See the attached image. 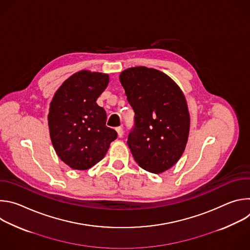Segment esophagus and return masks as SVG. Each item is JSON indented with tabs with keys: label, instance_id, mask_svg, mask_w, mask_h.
Listing matches in <instances>:
<instances>
[{
	"label": "esophagus",
	"instance_id": "obj_1",
	"mask_svg": "<svg viewBox=\"0 0 250 250\" xmlns=\"http://www.w3.org/2000/svg\"><path fill=\"white\" fill-rule=\"evenodd\" d=\"M116 130H117V132H118V135H119V137H123V135H124V129H123V127H121V126H119V127H117L116 128Z\"/></svg>",
	"mask_w": 250,
	"mask_h": 250
}]
</instances>
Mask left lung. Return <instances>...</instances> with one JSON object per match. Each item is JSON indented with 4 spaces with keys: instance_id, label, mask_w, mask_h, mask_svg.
<instances>
[{
    "instance_id": "obj_1",
    "label": "left lung",
    "mask_w": 250,
    "mask_h": 250,
    "mask_svg": "<svg viewBox=\"0 0 250 250\" xmlns=\"http://www.w3.org/2000/svg\"><path fill=\"white\" fill-rule=\"evenodd\" d=\"M120 81L134 112L127 146L135 162L155 174L168 170L180 159L189 135L183 92L161 71L144 66L123 71Z\"/></svg>"
}]
</instances>
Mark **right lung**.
Returning a JSON list of instances; mask_svg holds the SVG:
<instances>
[{
    "instance_id": "obj_1",
    "label": "right lung",
    "mask_w": 250,
    "mask_h": 250,
    "mask_svg": "<svg viewBox=\"0 0 250 250\" xmlns=\"http://www.w3.org/2000/svg\"><path fill=\"white\" fill-rule=\"evenodd\" d=\"M108 84V74L83 70L68 78L50 103L51 142L59 158L72 169L94 166L118 136L105 125V111L96 103Z\"/></svg>"
}]
</instances>
